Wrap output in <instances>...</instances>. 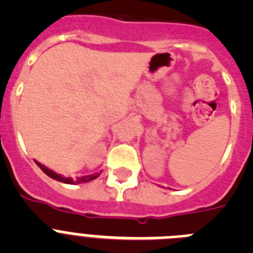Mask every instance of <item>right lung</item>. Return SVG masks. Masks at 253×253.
<instances>
[{
	"label": "right lung",
	"mask_w": 253,
	"mask_h": 253,
	"mask_svg": "<svg viewBox=\"0 0 253 253\" xmlns=\"http://www.w3.org/2000/svg\"><path fill=\"white\" fill-rule=\"evenodd\" d=\"M35 163H37V165L40 167V169H43L44 173H45V175H48L49 177L54 178V180H57V181H60V182H64V184H82V182H88V181L95 180V178H97L100 176V173H95V175L82 176V177H77V178H76V181H73L72 178H69V177L64 178L63 176L58 175V173H55L54 171H51V169H46V167L44 166V165H42V163L37 162V161H35Z\"/></svg>",
	"instance_id": "add662e5"
}]
</instances>
